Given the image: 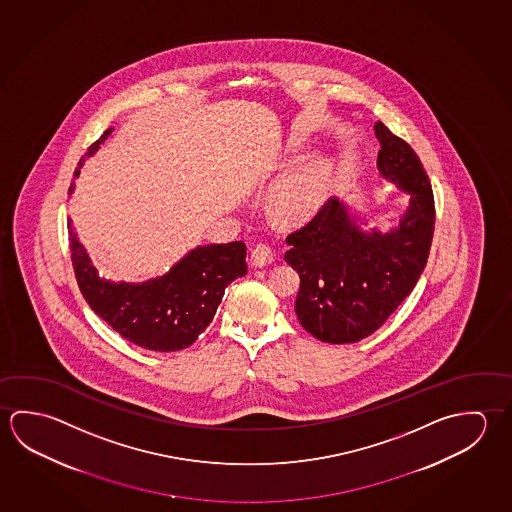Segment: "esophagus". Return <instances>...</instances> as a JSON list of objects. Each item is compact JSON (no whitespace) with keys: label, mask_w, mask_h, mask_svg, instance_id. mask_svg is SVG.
<instances>
[{"label":"esophagus","mask_w":512,"mask_h":512,"mask_svg":"<svg viewBox=\"0 0 512 512\" xmlns=\"http://www.w3.org/2000/svg\"><path fill=\"white\" fill-rule=\"evenodd\" d=\"M275 260V250L269 244L259 243L252 250V266L264 268Z\"/></svg>","instance_id":"34e87169"}]
</instances>
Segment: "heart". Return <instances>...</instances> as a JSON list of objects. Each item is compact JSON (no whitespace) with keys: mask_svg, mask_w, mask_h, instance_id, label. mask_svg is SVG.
I'll use <instances>...</instances> for the list:
<instances>
[{"mask_svg":"<svg viewBox=\"0 0 512 512\" xmlns=\"http://www.w3.org/2000/svg\"><path fill=\"white\" fill-rule=\"evenodd\" d=\"M329 165L314 158L300 165L271 194V208L284 221H302L313 216L322 205Z\"/></svg>","mask_w":512,"mask_h":512,"instance_id":"obj_1","label":"heart"}]
</instances>
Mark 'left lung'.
Masks as SVG:
<instances>
[{
    "instance_id": "left-lung-1",
    "label": "left lung",
    "mask_w": 512,
    "mask_h": 512,
    "mask_svg": "<svg viewBox=\"0 0 512 512\" xmlns=\"http://www.w3.org/2000/svg\"><path fill=\"white\" fill-rule=\"evenodd\" d=\"M377 167L412 194L399 228L361 232L338 199L287 235L284 259L300 275L295 311L305 331L327 343H354L377 331L412 293L430 255L435 199L430 178L408 142L383 122Z\"/></svg>"
}]
</instances>
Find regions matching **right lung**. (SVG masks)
<instances>
[{"label":"right lung","instance_id":"obj_1","mask_svg":"<svg viewBox=\"0 0 512 512\" xmlns=\"http://www.w3.org/2000/svg\"><path fill=\"white\" fill-rule=\"evenodd\" d=\"M111 129L93 142L79 160L95 153ZM68 241L73 271L82 296L91 309L126 340L138 347L172 352L192 345L214 320L225 289L235 278L248 273L246 244H208L196 248L160 278L144 284H113L102 280L91 266L68 221Z\"/></svg>","mask_w":512,"mask_h":512}]
</instances>
